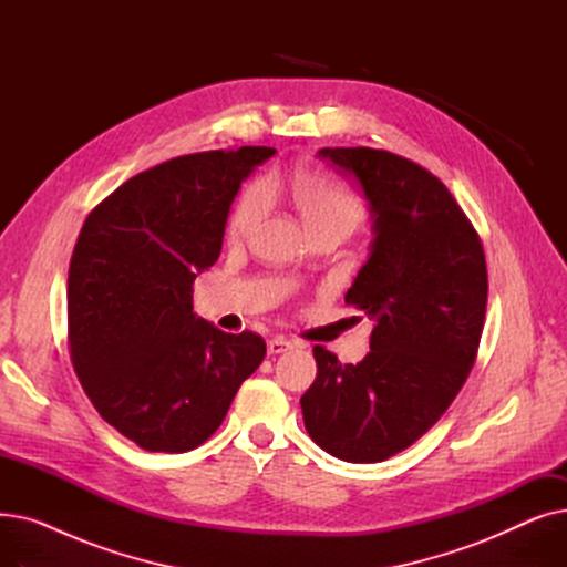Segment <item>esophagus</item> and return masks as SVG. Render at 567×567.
<instances>
[{"label": "esophagus", "instance_id": "esophagus-1", "mask_svg": "<svg viewBox=\"0 0 567 567\" xmlns=\"http://www.w3.org/2000/svg\"><path fill=\"white\" fill-rule=\"evenodd\" d=\"M287 349H291V342L287 338H282V336H276V338L268 340V353H271V355L274 353H282Z\"/></svg>", "mask_w": 567, "mask_h": 567}]
</instances>
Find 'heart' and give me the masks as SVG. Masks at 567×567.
<instances>
[{"label":"heart","instance_id":"heart-1","mask_svg":"<svg viewBox=\"0 0 567 567\" xmlns=\"http://www.w3.org/2000/svg\"><path fill=\"white\" fill-rule=\"evenodd\" d=\"M278 184V178H271V182L255 178L241 190L227 223V231L234 241L248 238L266 218V214L271 212L274 186ZM287 186L296 208H299L301 218L312 234L338 231L347 236L368 216L365 199L333 174L299 169L287 178Z\"/></svg>","mask_w":567,"mask_h":567}]
</instances>
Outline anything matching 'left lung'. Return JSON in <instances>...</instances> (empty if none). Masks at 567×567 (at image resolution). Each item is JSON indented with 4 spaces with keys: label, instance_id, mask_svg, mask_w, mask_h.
<instances>
[{
    "label": "left lung",
    "instance_id": "left-lung-1",
    "mask_svg": "<svg viewBox=\"0 0 567 567\" xmlns=\"http://www.w3.org/2000/svg\"><path fill=\"white\" fill-rule=\"evenodd\" d=\"M319 156L359 178L370 202L377 238L344 303L377 326L355 365L312 349L317 379L301 409L319 449L372 464L419 441L462 391L483 338L487 261L478 231L423 165L370 146Z\"/></svg>",
    "mask_w": 567,
    "mask_h": 567
}]
</instances>
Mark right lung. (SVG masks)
Masks as SVG:
<instances>
[{
    "mask_svg": "<svg viewBox=\"0 0 567 567\" xmlns=\"http://www.w3.org/2000/svg\"><path fill=\"white\" fill-rule=\"evenodd\" d=\"M271 146L199 152L140 172L86 216L69 266V349L101 419L148 453H188L264 361L252 331L193 312L234 195Z\"/></svg>",
    "mask_w": 567,
    "mask_h": 567,
    "instance_id": "add662e5",
    "label": "right lung"
}]
</instances>
